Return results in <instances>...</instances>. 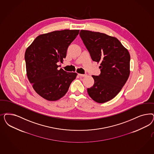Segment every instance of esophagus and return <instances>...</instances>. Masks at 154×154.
Listing matches in <instances>:
<instances>
[{
  "label": "esophagus",
  "mask_w": 154,
  "mask_h": 154,
  "mask_svg": "<svg viewBox=\"0 0 154 154\" xmlns=\"http://www.w3.org/2000/svg\"><path fill=\"white\" fill-rule=\"evenodd\" d=\"M78 75L80 77H85L87 76V74H78Z\"/></svg>",
  "instance_id": "34e87169"
}]
</instances>
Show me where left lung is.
Returning a JSON list of instances; mask_svg holds the SVG:
<instances>
[{"label":"left lung","mask_w":154,"mask_h":154,"mask_svg":"<svg viewBox=\"0 0 154 154\" xmlns=\"http://www.w3.org/2000/svg\"><path fill=\"white\" fill-rule=\"evenodd\" d=\"M80 36L92 60L100 63L101 73L92 75L94 85L89 96L99 103L113 99L129 78L130 55L117 38L103 33L81 30Z\"/></svg>","instance_id":"1"}]
</instances>
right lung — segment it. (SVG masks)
Masks as SVG:
<instances>
[{
  "mask_svg": "<svg viewBox=\"0 0 154 154\" xmlns=\"http://www.w3.org/2000/svg\"><path fill=\"white\" fill-rule=\"evenodd\" d=\"M79 30H56L37 37L25 51L26 74L35 91L44 99L56 101L68 91L77 74L67 72L57 63L62 62L67 50Z\"/></svg>",
  "mask_w": 154,
  "mask_h": 154,
  "instance_id": "1",
  "label": "right lung"
}]
</instances>
